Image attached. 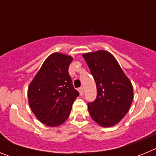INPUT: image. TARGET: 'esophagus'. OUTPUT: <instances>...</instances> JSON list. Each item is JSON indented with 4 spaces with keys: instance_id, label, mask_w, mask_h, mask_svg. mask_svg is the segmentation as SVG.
<instances>
[{
    "instance_id": "esophagus-1",
    "label": "esophagus",
    "mask_w": 156,
    "mask_h": 156,
    "mask_svg": "<svg viewBox=\"0 0 156 156\" xmlns=\"http://www.w3.org/2000/svg\"><path fill=\"white\" fill-rule=\"evenodd\" d=\"M78 90H79L80 92V94L81 96H83V87H80L79 89H78Z\"/></svg>"
}]
</instances>
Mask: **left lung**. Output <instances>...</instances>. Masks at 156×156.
Masks as SVG:
<instances>
[{
	"label": "left lung",
	"mask_w": 156,
	"mask_h": 156,
	"mask_svg": "<svg viewBox=\"0 0 156 156\" xmlns=\"http://www.w3.org/2000/svg\"><path fill=\"white\" fill-rule=\"evenodd\" d=\"M83 56L97 87V97L87 104L88 112L100 126H114L124 117L131 105V83L109 52L98 51Z\"/></svg>",
	"instance_id": "1"
}]
</instances>
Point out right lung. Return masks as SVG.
Masks as SVG:
<instances>
[{"label":"right lung","instance_id":"right-lung-1","mask_svg":"<svg viewBox=\"0 0 156 156\" xmlns=\"http://www.w3.org/2000/svg\"><path fill=\"white\" fill-rule=\"evenodd\" d=\"M72 61L70 56L52 54L43 63L29 86L30 108L37 119L48 126L62 124L79 96L68 72Z\"/></svg>","mask_w":156,"mask_h":156}]
</instances>
